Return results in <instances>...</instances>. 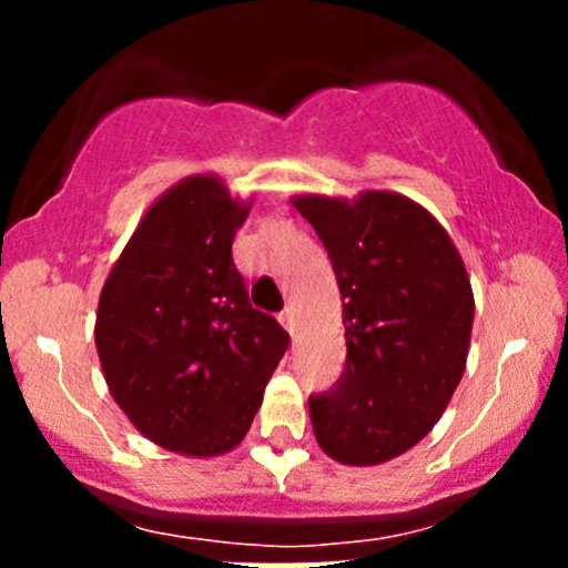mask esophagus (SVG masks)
<instances>
[{"instance_id":"1","label":"esophagus","mask_w":568,"mask_h":568,"mask_svg":"<svg viewBox=\"0 0 568 568\" xmlns=\"http://www.w3.org/2000/svg\"><path fill=\"white\" fill-rule=\"evenodd\" d=\"M280 323H283V328L293 334V328H296V317H293V310L291 306H285L283 312H280Z\"/></svg>"}]
</instances>
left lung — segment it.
Masks as SVG:
<instances>
[{
  "label": "left lung",
  "instance_id": "8db88e82",
  "mask_svg": "<svg viewBox=\"0 0 568 568\" xmlns=\"http://www.w3.org/2000/svg\"><path fill=\"white\" fill-rule=\"evenodd\" d=\"M291 202L328 251L347 338L342 379L310 397L317 446L342 465H384L438 425L459 387L475 315L470 277L440 221L403 194Z\"/></svg>",
  "mask_w": 568,
  "mask_h": 568
}]
</instances>
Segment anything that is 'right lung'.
Segmentation results:
<instances>
[{
  "label": "right lung",
  "mask_w": 568,
  "mask_h": 568,
  "mask_svg": "<svg viewBox=\"0 0 568 568\" xmlns=\"http://www.w3.org/2000/svg\"><path fill=\"white\" fill-rule=\"evenodd\" d=\"M251 202L219 175H186L149 205L101 288L103 379L133 427L168 452L207 459L237 448L288 349L232 262Z\"/></svg>",
  "instance_id": "add662e5"
}]
</instances>
